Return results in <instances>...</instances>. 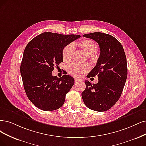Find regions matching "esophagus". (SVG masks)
I'll return each instance as SVG.
<instances>
[{
    "label": "esophagus",
    "instance_id": "esophagus-1",
    "mask_svg": "<svg viewBox=\"0 0 146 146\" xmlns=\"http://www.w3.org/2000/svg\"><path fill=\"white\" fill-rule=\"evenodd\" d=\"M74 81H75V82L77 83V82H79V81H80V79H79L78 78H75L74 79Z\"/></svg>",
    "mask_w": 146,
    "mask_h": 146
}]
</instances>
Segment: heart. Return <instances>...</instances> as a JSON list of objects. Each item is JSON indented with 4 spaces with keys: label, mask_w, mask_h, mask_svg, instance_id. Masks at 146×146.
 <instances>
[{
    "label": "heart",
    "mask_w": 146,
    "mask_h": 146,
    "mask_svg": "<svg viewBox=\"0 0 146 146\" xmlns=\"http://www.w3.org/2000/svg\"><path fill=\"white\" fill-rule=\"evenodd\" d=\"M79 47L88 56H93L98 50V46L97 43L90 39H84L79 42ZM74 47L72 44H68L65 47L62 53L64 61L68 62L71 60L74 53ZM89 67L87 64H71L67 66V70L69 74L73 76H80L88 70Z\"/></svg>",
    "instance_id": "heart-1"
}]
</instances>
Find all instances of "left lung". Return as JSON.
<instances>
[{
  "instance_id": "8db88e82",
  "label": "left lung",
  "mask_w": 146,
  "mask_h": 146,
  "mask_svg": "<svg viewBox=\"0 0 146 146\" xmlns=\"http://www.w3.org/2000/svg\"><path fill=\"white\" fill-rule=\"evenodd\" d=\"M83 36L98 42L100 53L96 66L87 75L88 78L98 75L99 82L92 84L85 80L82 98L89 109L106 111L116 104L125 87L127 75L126 56L121 43L110 34L93 32Z\"/></svg>"
}]
</instances>
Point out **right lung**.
I'll return each instance as SVG.
<instances>
[{
	"instance_id": "right-lung-1",
	"label": "right lung",
	"mask_w": 146,
	"mask_h": 146,
	"mask_svg": "<svg viewBox=\"0 0 146 146\" xmlns=\"http://www.w3.org/2000/svg\"><path fill=\"white\" fill-rule=\"evenodd\" d=\"M80 37L46 32L34 38L25 47L20 66L24 89L38 108L50 111L61 108L74 84L68 74L53 76L54 67L63 62V48Z\"/></svg>"
}]
</instances>
